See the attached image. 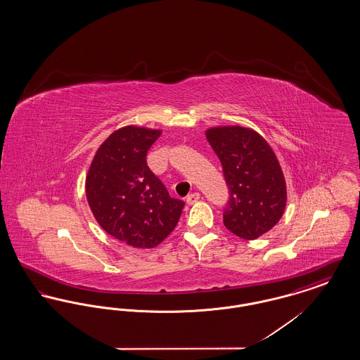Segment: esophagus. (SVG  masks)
<instances>
[{"mask_svg":"<svg viewBox=\"0 0 360 360\" xmlns=\"http://www.w3.org/2000/svg\"><path fill=\"white\" fill-rule=\"evenodd\" d=\"M198 200H200V193H191V194H188V198H186V202H188V205H193V204H195Z\"/></svg>","mask_w":360,"mask_h":360,"instance_id":"34e87169","label":"esophagus"}]
</instances>
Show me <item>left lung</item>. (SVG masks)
Returning a JSON list of instances; mask_svg holds the SVG:
<instances>
[{"mask_svg":"<svg viewBox=\"0 0 360 360\" xmlns=\"http://www.w3.org/2000/svg\"><path fill=\"white\" fill-rule=\"evenodd\" d=\"M205 135L231 191L224 225L241 239H257L274 228L286 207L288 188L278 158L251 128L219 125L207 128Z\"/></svg>","mask_w":360,"mask_h":360,"instance_id":"1","label":"left lung"}]
</instances>
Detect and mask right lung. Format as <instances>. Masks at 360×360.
Here are the masks:
<instances>
[{
    "label": "right lung",
    "instance_id": "1",
    "mask_svg": "<svg viewBox=\"0 0 360 360\" xmlns=\"http://www.w3.org/2000/svg\"><path fill=\"white\" fill-rule=\"evenodd\" d=\"M160 134L137 125L116 129L98 147L86 174V198L97 223L115 239L141 250L166 239L185 206L147 166V151Z\"/></svg>",
    "mask_w": 360,
    "mask_h": 360
}]
</instances>
